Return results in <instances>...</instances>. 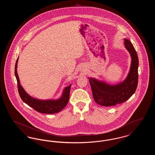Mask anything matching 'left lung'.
<instances>
[{
  "label": "left lung",
  "mask_w": 155,
  "mask_h": 155,
  "mask_svg": "<svg viewBox=\"0 0 155 155\" xmlns=\"http://www.w3.org/2000/svg\"><path fill=\"white\" fill-rule=\"evenodd\" d=\"M124 45L131 56L130 71L125 81L116 85L89 78L94 99L103 106H112L127 101L135 92L138 82V58L131 42L125 39Z\"/></svg>",
  "instance_id": "8db88e82"
}]
</instances>
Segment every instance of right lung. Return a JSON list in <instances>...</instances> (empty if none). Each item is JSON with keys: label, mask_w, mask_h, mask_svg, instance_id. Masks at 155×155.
Masks as SVG:
<instances>
[{"label": "right lung", "mask_w": 155, "mask_h": 155, "mask_svg": "<svg viewBox=\"0 0 155 155\" xmlns=\"http://www.w3.org/2000/svg\"><path fill=\"white\" fill-rule=\"evenodd\" d=\"M18 59H17L15 65V75L17 81V87L20 96L24 102L27 104L29 106L33 108L35 110L39 113L46 114H54L59 113L63 110L68 103L70 98V91L71 85L67 87L64 89L63 95L60 99L57 101H41L34 99L28 95L22 88L20 84L19 78L17 72Z\"/></svg>", "instance_id": "right-lung-1"}]
</instances>
